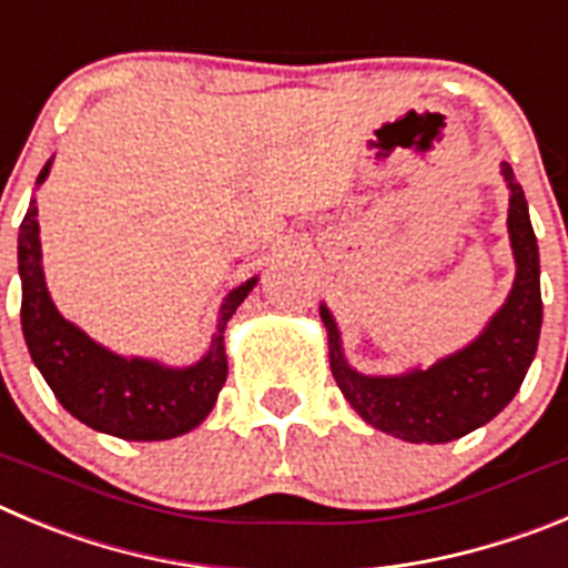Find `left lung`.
<instances>
[{
    "mask_svg": "<svg viewBox=\"0 0 568 568\" xmlns=\"http://www.w3.org/2000/svg\"><path fill=\"white\" fill-rule=\"evenodd\" d=\"M500 175L509 189L507 232L515 257V280L507 300L484 331L456 354L430 367H407L390 376L356 371L342 347V331L325 303L322 325L328 331L331 373L347 405L371 427L410 444H444L478 430L509 405L532 365L544 322L540 257L524 189L507 161Z\"/></svg>",
    "mask_w": 568,
    "mask_h": 568,
    "instance_id": "left-lung-1",
    "label": "left lung"
}]
</instances>
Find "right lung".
<instances>
[{
    "mask_svg": "<svg viewBox=\"0 0 568 568\" xmlns=\"http://www.w3.org/2000/svg\"><path fill=\"white\" fill-rule=\"evenodd\" d=\"M53 158L36 178L42 186ZM39 206L30 201L19 226V280H22V334L30 359L39 367L59 405L81 424L126 442H166L195 430L212 413L226 385V325L260 277L240 283L223 296L209 351L195 365L175 367L144 356H121L53 305L42 268Z\"/></svg>",
    "mask_w": 568,
    "mask_h": 568,
    "instance_id": "add662e5",
    "label": "right lung"
}]
</instances>
